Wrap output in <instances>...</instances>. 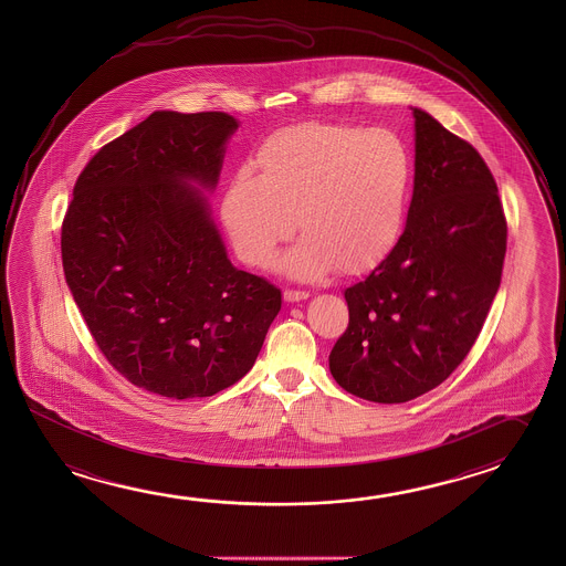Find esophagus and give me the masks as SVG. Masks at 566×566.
<instances>
[{
  "mask_svg": "<svg viewBox=\"0 0 566 566\" xmlns=\"http://www.w3.org/2000/svg\"><path fill=\"white\" fill-rule=\"evenodd\" d=\"M307 297H310V294H307V292H300V290H286V292H284V300H286L287 304L304 302Z\"/></svg>",
  "mask_w": 566,
  "mask_h": 566,
  "instance_id": "obj_1",
  "label": "esophagus"
}]
</instances>
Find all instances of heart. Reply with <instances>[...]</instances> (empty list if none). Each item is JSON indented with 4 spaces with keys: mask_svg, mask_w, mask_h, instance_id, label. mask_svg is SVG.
Here are the masks:
<instances>
[{
    "mask_svg": "<svg viewBox=\"0 0 566 566\" xmlns=\"http://www.w3.org/2000/svg\"><path fill=\"white\" fill-rule=\"evenodd\" d=\"M256 164L260 172L232 174L221 203L244 264H264L296 224L304 237L272 260L290 279H322L335 266L363 274L395 249L412 187V156L395 132L304 122L270 134Z\"/></svg>",
    "mask_w": 566,
    "mask_h": 566,
    "instance_id": "obj_1",
    "label": "heart"
}]
</instances>
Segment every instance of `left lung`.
<instances>
[{"mask_svg":"<svg viewBox=\"0 0 566 566\" xmlns=\"http://www.w3.org/2000/svg\"><path fill=\"white\" fill-rule=\"evenodd\" d=\"M415 116V191L395 249L345 290L349 325L329 353L339 387L373 402L448 379L501 284L507 224L490 167L428 112Z\"/></svg>","mask_w":566,"mask_h":566,"instance_id":"1","label":"left lung"}]
</instances>
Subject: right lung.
Masks as SVG:
<instances>
[{"mask_svg":"<svg viewBox=\"0 0 566 566\" xmlns=\"http://www.w3.org/2000/svg\"><path fill=\"white\" fill-rule=\"evenodd\" d=\"M224 112L156 111L76 179L61 252L66 286L122 377L167 399L213 397L251 371L282 292L234 269L211 217Z\"/></svg>","mask_w":566,"mask_h":566,"instance_id":"add662e5","label":"right lung"}]
</instances>
